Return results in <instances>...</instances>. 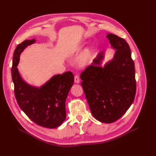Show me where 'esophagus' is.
<instances>
[{
    "label": "esophagus",
    "instance_id": "obj_1",
    "mask_svg": "<svg viewBox=\"0 0 156 156\" xmlns=\"http://www.w3.org/2000/svg\"><path fill=\"white\" fill-rule=\"evenodd\" d=\"M74 82L76 83H80V79L78 75H76L74 76Z\"/></svg>",
    "mask_w": 156,
    "mask_h": 156
}]
</instances>
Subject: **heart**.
I'll use <instances>...</instances> for the list:
<instances>
[{
	"instance_id": "1",
	"label": "heart",
	"mask_w": 156,
	"mask_h": 156,
	"mask_svg": "<svg viewBox=\"0 0 156 156\" xmlns=\"http://www.w3.org/2000/svg\"><path fill=\"white\" fill-rule=\"evenodd\" d=\"M89 56H90V51H89L88 49H86V50L84 51V52L83 53L82 56H80V60H79L80 65H84L87 63V61L88 60Z\"/></svg>"
}]
</instances>
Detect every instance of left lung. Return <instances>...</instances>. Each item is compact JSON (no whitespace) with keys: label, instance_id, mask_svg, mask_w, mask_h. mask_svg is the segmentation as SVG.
Listing matches in <instances>:
<instances>
[{"label":"left lung","instance_id":"obj_1","mask_svg":"<svg viewBox=\"0 0 156 156\" xmlns=\"http://www.w3.org/2000/svg\"><path fill=\"white\" fill-rule=\"evenodd\" d=\"M116 49L113 59L100 66L104 53L101 52L80 74L91 112L98 121L112 123L130 107L136 94L135 63L127 42L116 35H107Z\"/></svg>","mask_w":156,"mask_h":156}]
</instances>
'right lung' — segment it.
I'll list each match as a JSON object with an SVG mask.
<instances>
[{
	"instance_id": "obj_1",
	"label": "right lung",
	"mask_w": 156,
	"mask_h": 156,
	"mask_svg": "<svg viewBox=\"0 0 156 156\" xmlns=\"http://www.w3.org/2000/svg\"><path fill=\"white\" fill-rule=\"evenodd\" d=\"M35 39L18 44L13 54L11 76L14 94L20 108L37 125L48 128H57L66 119L65 101L73 84L72 72L58 74L41 87L28 84L21 79L17 66L20 55Z\"/></svg>"
}]
</instances>
